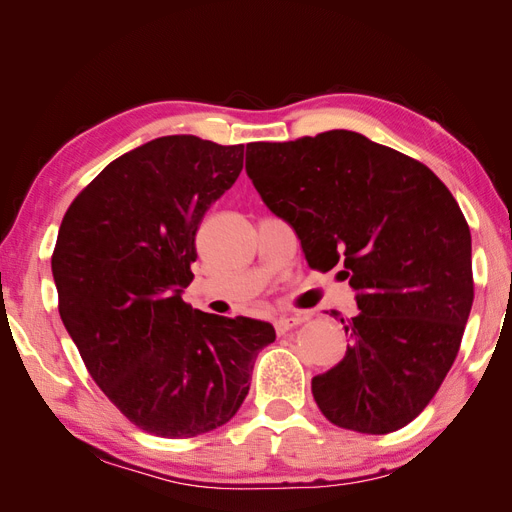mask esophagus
I'll return each mask as SVG.
<instances>
[{
    "instance_id": "34e87169",
    "label": "esophagus",
    "mask_w": 512,
    "mask_h": 512,
    "mask_svg": "<svg viewBox=\"0 0 512 512\" xmlns=\"http://www.w3.org/2000/svg\"><path fill=\"white\" fill-rule=\"evenodd\" d=\"M301 322H303L301 316H280V318L275 320V331H277V335H284V333H288L290 329L299 327Z\"/></svg>"
}]
</instances>
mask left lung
I'll list each match as a JSON object with an SVG mask.
<instances>
[{
    "instance_id": "left-lung-1",
    "label": "left lung",
    "mask_w": 512,
    "mask_h": 512,
    "mask_svg": "<svg viewBox=\"0 0 512 512\" xmlns=\"http://www.w3.org/2000/svg\"><path fill=\"white\" fill-rule=\"evenodd\" d=\"M245 170L307 265H342L356 290L346 356L312 380L320 412L374 436L406 427L455 363L474 301L457 200L425 164L350 130L250 143Z\"/></svg>"
}]
</instances>
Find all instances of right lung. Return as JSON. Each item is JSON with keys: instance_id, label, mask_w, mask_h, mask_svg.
I'll list each match as a JSON object with an SVG mask.
<instances>
[{"instance_id": "add662e5", "label": "right lung", "mask_w": 512, "mask_h": 512, "mask_svg": "<svg viewBox=\"0 0 512 512\" xmlns=\"http://www.w3.org/2000/svg\"><path fill=\"white\" fill-rule=\"evenodd\" d=\"M241 168L243 145L162 136L108 164L59 226V316L102 393L153 436L194 438L228 423L258 352L275 342L269 322L181 299L196 230Z\"/></svg>"}]
</instances>
